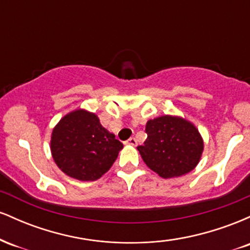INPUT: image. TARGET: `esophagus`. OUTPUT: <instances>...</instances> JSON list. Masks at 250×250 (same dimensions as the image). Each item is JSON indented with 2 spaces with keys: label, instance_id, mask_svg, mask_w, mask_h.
Segmentation results:
<instances>
[{
  "label": "esophagus",
  "instance_id": "obj_1",
  "mask_svg": "<svg viewBox=\"0 0 250 250\" xmlns=\"http://www.w3.org/2000/svg\"><path fill=\"white\" fill-rule=\"evenodd\" d=\"M125 145H128V146H136L137 145V141H136V139H135V137H130V139L128 140V141H125Z\"/></svg>",
  "mask_w": 250,
  "mask_h": 250
}]
</instances>
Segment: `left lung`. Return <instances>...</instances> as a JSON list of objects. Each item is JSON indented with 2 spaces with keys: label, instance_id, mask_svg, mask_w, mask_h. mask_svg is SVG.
Returning <instances> with one entry per match:
<instances>
[{
  "label": "left lung",
  "instance_id": "1",
  "mask_svg": "<svg viewBox=\"0 0 250 250\" xmlns=\"http://www.w3.org/2000/svg\"><path fill=\"white\" fill-rule=\"evenodd\" d=\"M147 140L137 150L151 170L163 179L182 176L196 167L203 151V140L191 122L165 115L149 120Z\"/></svg>",
  "mask_w": 250,
  "mask_h": 250
}]
</instances>
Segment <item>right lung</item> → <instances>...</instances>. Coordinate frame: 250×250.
I'll return each instance as SVG.
<instances>
[{"label":"right lung","instance_id":"right-lung-1","mask_svg":"<svg viewBox=\"0 0 250 250\" xmlns=\"http://www.w3.org/2000/svg\"><path fill=\"white\" fill-rule=\"evenodd\" d=\"M123 145L102 127L94 113L77 109L63 116L51 133L53 159L68 176L95 181L107 173Z\"/></svg>","mask_w":250,"mask_h":250}]
</instances>
